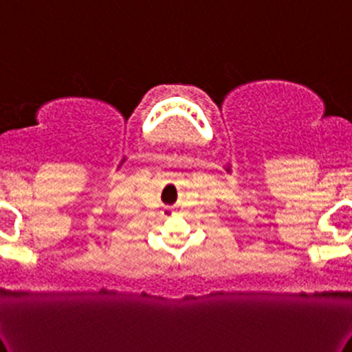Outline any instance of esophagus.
Wrapping results in <instances>:
<instances>
[{"label":"esophagus","instance_id":"esophagus-1","mask_svg":"<svg viewBox=\"0 0 352 352\" xmlns=\"http://www.w3.org/2000/svg\"><path fill=\"white\" fill-rule=\"evenodd\" d=\"M170 211H172L170 206H167V208H165V213H170Z\"/></svg>","mask_w":352,"mask_h":352}]
</instances>
